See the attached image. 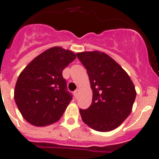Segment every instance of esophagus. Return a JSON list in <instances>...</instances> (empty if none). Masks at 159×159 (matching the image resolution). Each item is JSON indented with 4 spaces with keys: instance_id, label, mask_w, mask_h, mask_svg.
Instances as JSON below:
<instances>
[{
    "instance_id": "1",
    "label": "esophagus",
    "mask_w": 159,
    "mask_h": 159,
    "mask_svg": "<svg viewBox=\"0 0 159 159\" xmlns=\"http://www.w3.org/2000/svg\"><path fill=\"white\" fill-rule=\"evenodd\" d=\"M79 94H80V89H76L75 92H74V95H75V97L76 98V99L78 98Z\"/></svg>"
}]
</instances>
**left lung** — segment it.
I'll return each instance as SVG.
<instances>
[{
    "label": "left lung",
    "instance_id": "1",
    "mask_svg": "<svg viewBox=\"0 0 159 159\" xmlns=\"http://www.w3.org/2000/svg\"><path fill=\"white\" fill-rule=\"evenodd\" d=\"M89 76L92 102L80 109L82 120L97 131H110L129 116L136 97L134 85L126 71L106 53L99 51L77 53Z\"/></svg>",
    "mask_w": 159,
    "mask_h": 159
}]
</instances>
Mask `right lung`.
I'll list each match as a JSON object with an SVG mask.
<instances>
[{
	"instance_id": "right-lung-1",
	"label": "right lung",
	"mask_w": 159,
	"mask_h": 159,
	"mask_svg": "<svg viewBox=\"0 0 159 159\" xmlns=\"http://www.w3.org/2000/svg\"><path fill=\"white\" fill-rule=\"evenodd\" d=\"M75 58L72 51L53 47L33 59L20 74L14 99L28 123L44 127L63 116L72 97L62 72Z\"/></svg>"
}]
</instances>
